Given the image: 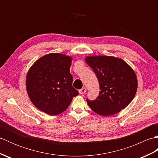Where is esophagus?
I'll return each mask as SVG.
<instances>
[{"label":"esophagus","mask_w":158,"mask_h":158,"mask_svg":"<svg viewBox=\"0 0 158 158\" xmlns=\"http://www.w3.org/2000/svg\"><path fill=\"white\" fill-rule=\"evenodd\" d=\"M85 92H86V88H83L79 91L80 94H83L85 93Z\"/></svg>","instance_id":"esophagus-1"}]
</instances>
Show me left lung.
Returning a JSON list of instances; mask_svg holds the SVG:
<instances>
[{"label": "left lung", "instance_id": "left-lung-1", "mask_svg": "<svg viewBox=\"0 0 158 158\" xmlns=\"http://www.w3.org/2000/svg\"><path fill=\"white\" fill-rule=\"evenodd\" d=\"M85 62L98 78L100 92L97 98L87 102L98 115L109 116L125 109L135 98L137 78L133 69L122 59L113 56H88Z\"/></svg>", "mask_w": 158, "mask_h": 158}]
</instances>
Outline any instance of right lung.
I'll return each instance as SVG.
<instances>
[{
	"mask_svg": "<svg viewBox=\"0 0 158 158\" xmlns=\"http://www.w3.org/2000/svg\"><path fill=\"white\" fill-rule=\"evenodd\" d=\"M71 62L70 56L52 53L41 57L30 68L26 90L33 105L41 111L50 115H58L79 94L73 87Z\"/></svg>",
	"mask_w": 158,
	"mask_h": 158,
	"instance_id": "1",
	"label": "right lung"
}]
</instances>
